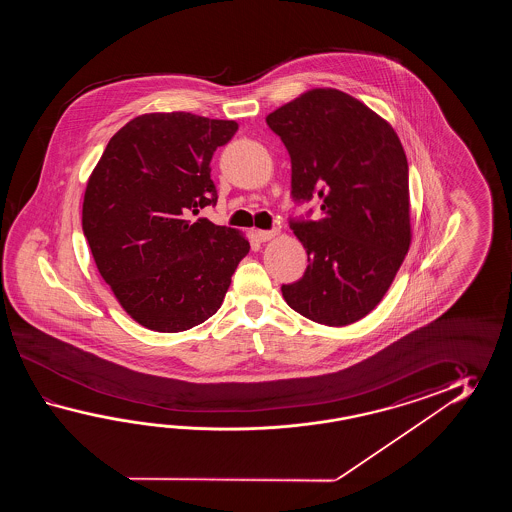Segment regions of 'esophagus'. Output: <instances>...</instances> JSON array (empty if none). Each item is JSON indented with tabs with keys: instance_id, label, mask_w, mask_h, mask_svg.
I'll return each instance as SVG.
<instances>
[{
	"instance_id": "esophagus-1",
	"label": "esophagus",
	"mask_w": 512,
	"mask_h": 512,
	"mask_svg": "<svg viewBox=\"0 0 512 512\" xmlns=\"http://www.w3.org/2000/svg\"><path fill=\"white\" fill-rule=\"evenodd\" d=\"M274 236H278V230H258V232H256L258 241H269L272 240Z\"/></svg>"
}]
</instances>
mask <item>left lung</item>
<instances>
[{"label":"left lung","mask_w":512,"mask_h":512,"mask_svg":"<svg viewBox=\"0 0 512 512\" xmlns=\"http://www.w3.org/2000/svg\"><path fill=\"white\" fill-rule=\"evenodd\" d=\"M291 157L294 201L320 199L324 218L294 221L307 252L282 285L296 313L349 326L371 313L412 243L408 161L390 122L333 87H316L267 115Z\"/></svg>","instance_id":"8db88e82"}]
</instances>
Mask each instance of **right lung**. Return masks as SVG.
<instances>
[{
  "label": "right lung",
  "instance_id": "obj_1",
  "mask_svg": "<svg viewBox=\"0 0 512 512\" xmlns=\"http://www.w3.org/2000/svg\"><path fill=\"white\" fill-rule=\"evenodd\" d=\"M236 131L234 120L146 113L109 139L87 179L82 229L98 272L122 309L152 331L203 324L249 254L240 230L188 219L216 205L210 161Z\"/></svg>",
  "mask_w": 512,
  "mask_h": 512
}]
</instances>
